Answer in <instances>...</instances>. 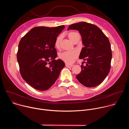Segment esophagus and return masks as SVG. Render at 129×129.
I'll return each mask as SVG.
<instances>
[{"label":"esophagus","mask_w":129,"mask_h":129,"mask_svg":"<svg viewBox=\"0 0 129 129\" xmlns=\"http://www.w3.org/2000/svg\"><path fill=\"white\" fill-rule=\"evenodd\" d=\"M65 66H66V67H68V68H70V67H72L73 66V65H72V64H65Z\"/></svg>","instance_id":"obj_1"}]
</instances>
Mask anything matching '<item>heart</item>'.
<instances>
[{"instance_id":"obj_1","label":"heart","mask_w":129,"mask_h":129,"mask_svg":"<svg viewBox=\"0 0 129 129\" xmlns=\"http://www.w3.org/2000/svg\"><path fill=\"white\" fill-rule=\"evenodd\" d=\"M77 34H78L77 33L74 32V31H71L68 33V37L71 42H72L73 39L75 38V37ZM61 39H62V36H59L57 38L56 41H55L54 46L57 48L59 47ZM77 57H78L77 53L75 51L64 52L60 53L59 55L60 59L67 64L72 63L75 61V59L77 58Z\"/></svg>"}]
</instances>
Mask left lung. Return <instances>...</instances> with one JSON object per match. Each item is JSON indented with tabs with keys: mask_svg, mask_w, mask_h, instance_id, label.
Returning <instances> with one entry per match:
<instances>
[{
	"mask_svg": "<svg viewBox=\"0 0 129 129\" xmlns=\"http://www.w3.org/2000/svg\"><path fill=\"white\" fill-rule=\"evenodd\" d=\"M69 29L77 30L81 34L84 46L79 58L87 61L85 66H81L82 70L76 76L77 80L87 87L99 85L111 67L112 52L108 38L97 26L85 22L71 24Z\"/></svg>",
	"mask_w": 129,
	"mask_h": 129,
	"instance_id": "left-lung-1",
	"label": "left lung"
}]
</instances>
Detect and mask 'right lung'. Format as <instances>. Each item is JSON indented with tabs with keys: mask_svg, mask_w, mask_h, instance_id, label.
I'll return each instance as SVG.
<instances>
[{
	"mask_svg": "<svg viewBox=\"0 0 129 129\" xmlns=\"http://www.w3.org/2000/svg\"><path fill=\"white\" fill-rule=\"evenodd\" d=\"M65 26L35 27L21 38L17 58L23 79L34 88L45 91L51 87L65 67L57 57L54 42Z\"/></svg>",
	"mask_w": 129,
	"mask_h": 129,
	"instance_id": "obj_1",
	"label": "right lung"
}]
</instances>
